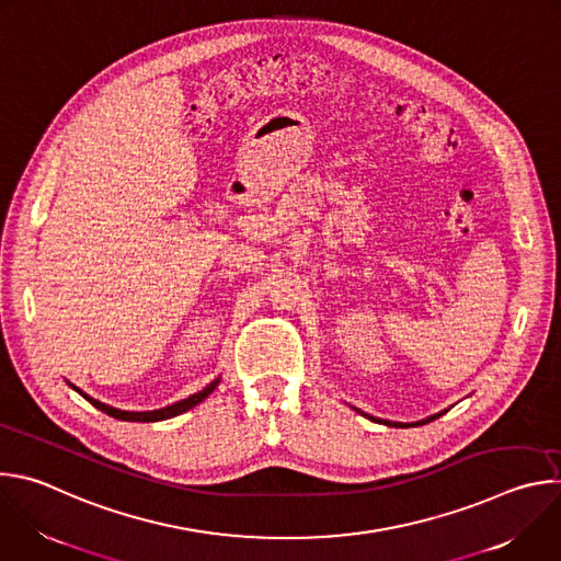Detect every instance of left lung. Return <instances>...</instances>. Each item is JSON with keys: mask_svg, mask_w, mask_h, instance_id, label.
<instances>
[{"mask_svg": "<svg viewBox=\"0 0 561 561\" xmlns=\"http://www.w3.org/2000/svg\"><path fill=\"white\" fill-rule=\"evenodd\" d=\"M362 413V411H359ZM364 417H368V420H375V417H370V415H366V413H362ZM444 413H437V415H431V417H426V420H422V422H415V424H402V422H386L388 426H422V424H428V422H433V420H437V417H442Z\"/></svg>", "mask_w": 561, "mask_h": 561, "instance_id": "obj_1", "label": "left lung"}]
</instances>
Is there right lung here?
I'll return each mask as SVG.
<instances>
[{"mask_svg": "<svg viewBox=\"0 0 561 561\" xmlns=\"http://www.w3.org/2000/svg\"><path fill=\"white\" fill-rule=\"evenodd\" d=\"M217 383H219V377H217L215 381H210L206 388H202L199 392H195V394L182 399V402H175V404H171V407H167V409H159V411L135 413V411H119V409H113V407H108V404H102V402H98V399L89 397L87 392H82L77 386H72V383L68 381V386L75 388L82 397H87L95 409H100L102 413H106V415H111V417H115V420H122V422H159V420H171V417H175V415H182V413L191 411L193 407H197L199 402H204V399L217 388Z\"/></svg>", "mask_w": 561, "mask_h": 561, "instance_id": "right-lung-1", "label": "right lung"}]
</instances>
